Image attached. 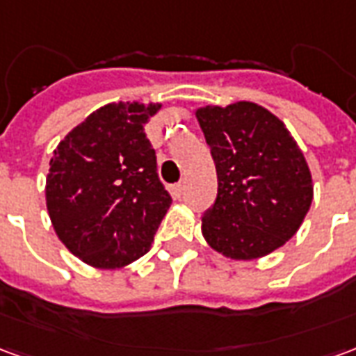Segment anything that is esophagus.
<instances>
[{
  "label": "esophagus",
  "instance_id": "esophagus-1",
  "mask_svg": "<svg viewBox=\"0 0 356 356\" xmlns=\"http://www.w3.org/2000/svg\"><path fill=\"white\" fill-rule=\"evenodd\" d=\"M185 188H186V183H185V179H183L181 183H177V185H175V188H173V191H175V194H177V196H183Z\"/></svg>",
  "mask_w": 356,
  "mask_h": 356
}]
</instances>
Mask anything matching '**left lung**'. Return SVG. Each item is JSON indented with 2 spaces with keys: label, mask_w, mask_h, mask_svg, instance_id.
I'll return each mask as SVG.
<instances>
[{
  "label": "left lung",
  "mask_w": 356,
  "mask_h": 356,
  "mask_svg": "<svg viewBox=\"0 0 356 356\" xmlns=\"http://www.w3.org/2000/svg\"><path fill=\"white\" fill-rule=\"evenodd\" d=\"M217 171L202 234L231 259L275 252L298 232L313 202L303 152L286 125L255 102L196 112Z\"/></svg>",
  "instance_id": "8db88e82"
}]
</instances>
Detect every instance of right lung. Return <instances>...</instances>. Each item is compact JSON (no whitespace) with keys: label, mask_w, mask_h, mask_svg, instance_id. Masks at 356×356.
<instances>
[{"label":"right lung","mask_w":356,"mask_h":356,"mask_svg":"<svg viewBox=\"0 0 356 356\" xmlns=\"http://www.w3.org/2000/svg\"><path fill=\"white\" fill-rule=\"evenodd\" d=\"M160 104L112 102L58 143L45 198L58 238L81 261L118 268L150 250L171 206L145 124Z\"/></svg>","instance_id":"right-lung-1"}]
</instances>
